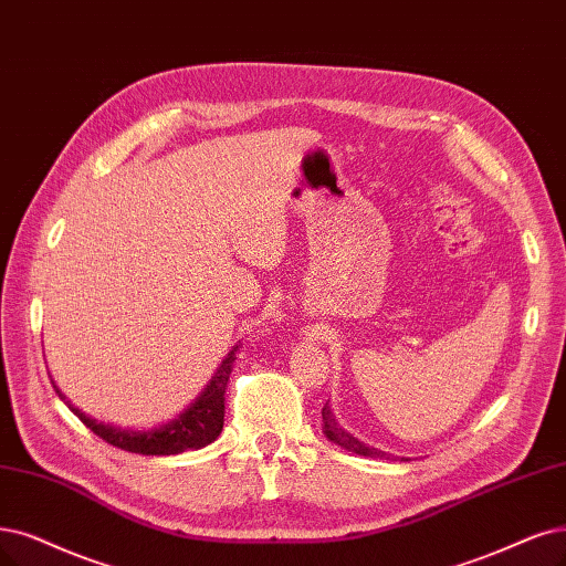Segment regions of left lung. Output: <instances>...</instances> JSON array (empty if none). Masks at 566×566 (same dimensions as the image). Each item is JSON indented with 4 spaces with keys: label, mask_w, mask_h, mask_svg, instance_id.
Returning <instances> with one entry per match:
<instances>
[{
    "label": "left lung",
    "mask_w": 566,
    "mask_h": 566,
    "mask_svg": "<svg viewBox=\"0 0 566 566\" xmlns=\"http://www.w3.org/2000/svg\"><path fill=\"white\" fill-rule=\"evenodd\" d=\"M322 422H324V433H326V438H328V441L336 443V446H340V448H345V450H349V452H354V454H361V457H380V459L387 457V459H389L387 452H382V450H378V448H370V446L361 443L359 438H354L352 433H347V431L336 422V417H333L328 403L322 408Z\"/></svg>",
    "instance_id": "left-lung-1"
}]
</instances>
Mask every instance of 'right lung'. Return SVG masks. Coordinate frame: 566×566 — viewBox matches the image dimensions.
Returning a JSON list of instances; mask_svg holds the SVG:
<instances>
[{
	"label": "right lung",
	"mask_w": 566,
	"mask_h": 566,
	"mask_svg": "<svg viewBox=\"0 0 566 566\" xmlns=\"http://www.w3.org/2000/svg\"><path fill=\"white\" fill-rule=\"evenodd\" d=\"M235 354L238 345H233L223 361L219 364L217 373L212 375V380L205 385V389L198 394V399L181 410L175 420L167 424H158L149 431H133V429H120L93 420L86 412H81L74 408L65 396L60 394L55 387L57 396L62 401L70 406V410L78 417V420L86 424L95 436H99L102 441H107L114 448H120L125 452H135V454H179L186 450H200L209 443L217 441V436L223 429V415H226V387L228 378L233 373L235 364Z\"/></svg>",
	"instance_id": "right-lung-1"
}]
</instances>
